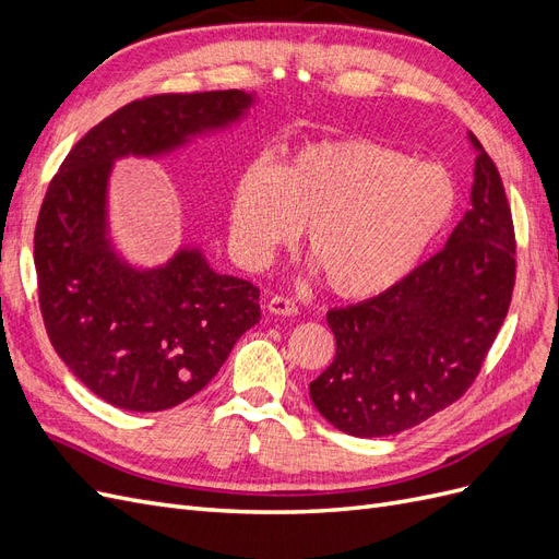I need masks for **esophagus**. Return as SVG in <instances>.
I'll list each match as a JSON object with an SVG mask.
<instances>
[{
  "mask_svg": "<svg viewBox=\"0 0 559 559\" xmlns=\"http://www.w3.org/2000/svg\"><path fill=\"white\" fill-rule=\"evenodd\" d=\"M265 308H267L270 314H277V317H294L298 312L296 302L289 300V298H284V296H273L267 300Z\"/></svg>",
  "mask_w": 559,
  "mask_h": 559,
  "instance_id": "34e87169",
  "label": "esophagus"
}]
</instances>
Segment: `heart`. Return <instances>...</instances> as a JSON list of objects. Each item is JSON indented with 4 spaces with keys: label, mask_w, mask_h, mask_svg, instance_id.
Here are the masks:
<instances>
[{
    "label": "heart",
    "mask_w": 559,
    "mask_h": 559,
    "mask_svg": "<svg viewBox=\"0 0 559 559\" xmlns=\"http://www.w3.org/2000/svg\"><path fill=\"white\" fill-rule=\"evenodd\" d=\"M456 183L438 163L343 138L300 146L235 179L228 230L249 265H263L306 228V247L331 294L368 300L392 292L427 257L456 212Z\"/></svg>",
    "instance_id": "heart-1"
}]
</instances>
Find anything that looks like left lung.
<instances>
[{"mask_svg": "<svg viewBox=\"0 0 559 559\" xmlns=\"http://www.w3.org/2000/svg\"><path fill=\"white\" fill-rule=\"evenodd\" d=\"M471 207L445 249L392 292L326 312L335 359L310 382L319 415L359 438L448 408L476 380L511 306L515 235L497 167L468 132Z\"/></svg>", "mask_w": 559, "mask_h": 559, "instance_id": "8db88e82", "label": "left lung"}]
</instances>
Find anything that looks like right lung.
I'll return each instance as SVG.
<instances>
[{"label": "right lung", "instance_id": "right-lung-1", "mask_svg": "<svg viewBox=\"0 0 559 559\" xmlns=\"http://www.w3.org/2000/svg\"><path fill=\"white\" fill-rule=\"evenodd\" d=\"M257 105L253 91L138 99L79 140L48 186L35 230L44 324L67 368L116 408L158 413L198 394L261 308L257 286L216 273L198 245L130 263L111 235L114 165L175 156Z\"/></svg>", "mask_w": 559, "mask_h": 559}]
</instances>
